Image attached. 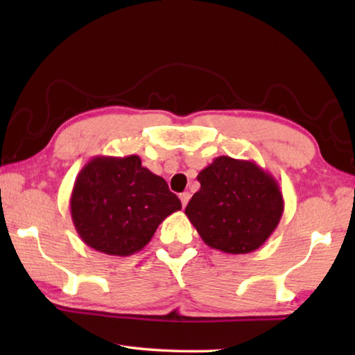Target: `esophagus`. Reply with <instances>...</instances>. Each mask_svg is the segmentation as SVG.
Listing matches in <instances>:
<instances>
[{"label": "esophagus", "instance_id": "esophagus-1", "mask_svg": "<svg viewBox=\"0 0 355 355\" xmlns=\"http://www.w3.org/2000/svg\"><path fill=\"white\" fill-rule=\"evenodd\" d=\"M189 199H191V194H189V192H182V194H180V200H182V205H183V208H184L186 205H188Z\"/></svg>", "mask_w": 355, "mask_h": 355}]
</instances>
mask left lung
I'll return each mask as SVG.
<instances>
[{
    "label": "left lung",
    "mask_w": 355,
    "mask_h": 355,
    "mask_svg": "<svg viewBox=\"0 0 355 355\" xmlns=\"http://www.w3.org/2000/svg\"><path fill=\"white\" fill-rule=\"evenodd\" d=\"M197 180L200 189L184 214L211 249L249 254L277 228L284 196L277 180L254 161L218 156Z\"/></svg>",
    "instance_id": "left-lung-1"
}]
</instances>
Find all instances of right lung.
I'll return each mask as SVG.
<instances>
[{"label":"right lung","mask_w":355,"mask_h":355,"mask_svg":"<svg viewBox=\"0 0 355 355\" xmlns=\"http://www.w3.org/2000/svg\"><path fill=\"white\" fill-rule=\"evenodd\" d=\"M182 209L166 180L144 167L137 155L95 156L83 167L70 196L78 235L106 255L142 250L167 216Z\"/></svg>","instance_id":"obj_1"}]
</instances>
